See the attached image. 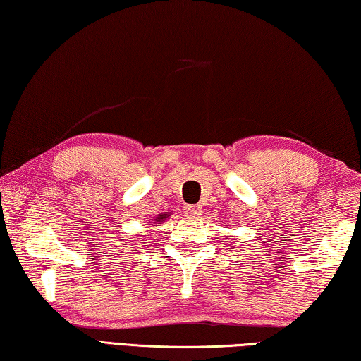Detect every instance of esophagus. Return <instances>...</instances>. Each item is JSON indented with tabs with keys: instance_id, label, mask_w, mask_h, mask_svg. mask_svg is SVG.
<instances>
[{
	"instance_id": "obj_1",
	"label": "esophagus",
	"mask_w": 361,
	"mask_h": 361,
	"mask_svg": "<svg viewBox=\"0 0 361 361\" xmlns=\"http://www.w3.org/2000/svg\"><path fill=\"white\" fill-rule=\"evenodd\" d=\"M185 215L188 219H199L202 215V211L199 206H186L185 207Z\"/></svg>"
}]
</instances>
